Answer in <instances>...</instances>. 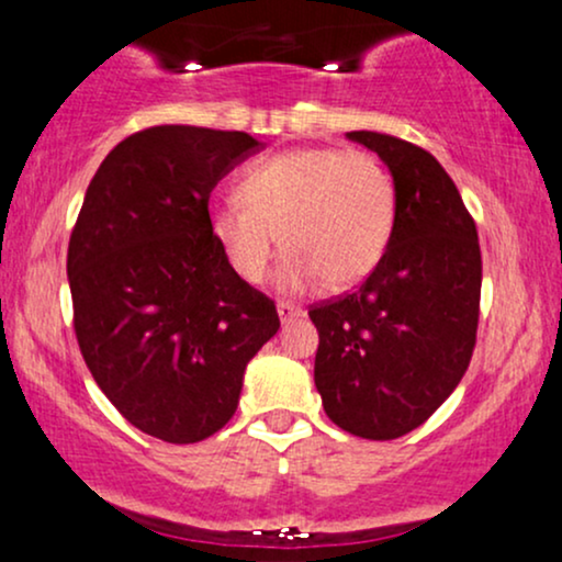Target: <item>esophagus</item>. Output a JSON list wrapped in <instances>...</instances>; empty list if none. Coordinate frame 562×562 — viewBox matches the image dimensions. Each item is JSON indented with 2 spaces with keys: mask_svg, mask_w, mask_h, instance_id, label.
<instances>
[{
  "mask_svg": "<svg viewBox=\"0 0 562 562\" xmlns=\"http://www.w3.org/2000/svg\"><path fill=\"white\" fill-rule=\"evenodd\" d=\"M277 314H280V322L282 325H290V322L293 319H299V317H303V312L299 306H293V303H277Z\"/></svg>",
  "mask_w": 562,
  "mask_h": 562,
  "instance_id": "1",
  "label": "esophagus"
}]
</instances>
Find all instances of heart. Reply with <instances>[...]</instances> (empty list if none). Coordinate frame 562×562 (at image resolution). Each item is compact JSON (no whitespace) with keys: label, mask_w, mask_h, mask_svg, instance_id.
I'll return each instance as SVG.
<instances>
[{"label":"heart","mask_w":562,"mask_h":562,"mask_svg":"<svg viewBox=\"0 0 562 562\" xmlns=\"http://www.w3.org/2000/svg\"><path fill=\"white\" fill-rule=\"evenodd\" d=\"M240 203L211 211V232L240 280L261 282L285 250L277 288L301 293L325 280L346 290L372 274L389 248L396 192L367 153L293 150L254 166Z\"/></svg>","instance_id":"1"}]
</instances>
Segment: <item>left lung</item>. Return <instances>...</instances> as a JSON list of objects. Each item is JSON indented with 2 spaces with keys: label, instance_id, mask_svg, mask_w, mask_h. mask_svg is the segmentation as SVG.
Instances as JSON below:
<instances>
[{
  "label": "left lung",
  "instance_id": "obj_1",
  "mask_svg": "<svg viewBox=\"0 0 562 562\" xmlns=\"http://www.w3.org/2000/svg\"><path fill=\"white\" fill-rule=\"evenodd\" d=\"M389 166L396 216L362 288L308 312L327 417L346 434L391 441L449 398L473 357L481 303L475 222L443 166L412 142L348 132Z\"/></svg>",
  "mask_w": 562,
  "mask_h": 562
}]
</instances>
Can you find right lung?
<instances>
[{
  "instance_id": "add662e5",
  "label": "right lung",
  "mask_w": 562,
  "mask_h": 562,
  "mask_svg": "<svg viewBox=\"0 0 562 562\" xmlns=\"http://www.w3.org/2000/svg\"><path fill=\"white\" fill-rule=\"evenodd\" d=\"M263 150L245 132L166 124L108 153L68 243L74 327L89 372L142 434L214 436L245 367L280 330L274 303L214 240L211 190Z\"/></svg>"
}]
</instances>
